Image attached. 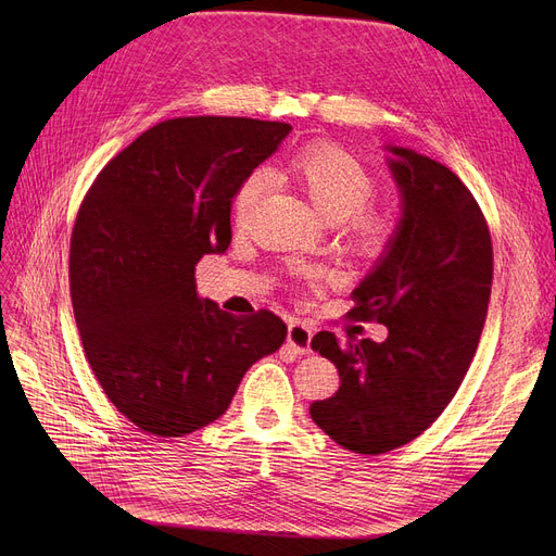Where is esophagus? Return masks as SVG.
<instances>
[{
	"instance_id": "1",
	"label": "esophagus",
	"mask_w": 556,
	"mask_h": 556,
	"mask_svg": "<svg viewBox=\"0 0 556 556\" xmlns=\"http://www.w3.org/2000/svg\"><path fill=\"white\" fill-rule=\"evenodd\" d=\"M311 338H313V331L302 325V323H290L288 325V333H286V342L288 346L295 349V354L304 356L311 352Z\"/></svg>"
}]
</instances>
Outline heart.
Masks as SVG:
<instances>
[{
    "label": "heart",
    "mask_w": 556,
    "mask_h": 556,
    "mask_svg": "<svg viewBox=\"0 0 556 556\" xmlns=\"http://www.w3.org/2000/svg\"><path fill=\"white\" fill-rule=\"evenodd\" d=\"M290 173L308 193L313 207L327 220L340 223L352 218V239L365 254L383 252L396 223L386 212L363 210L374 193V178L365 164L338 146H311L290 160ZM268 187V170L256 168L241 182L233 200V212L245 220Z\"/></svg>",
    "instance_id": "heart-1"
}]
</instances>
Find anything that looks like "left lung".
I'll use <instances>...</instances> for the list:
<instances>
[{
	"label": "left lung",
	"mask_w": 556,
	"mask_h": 556,
	"mask_svg": "<svg viewBox=\"0 0 556 556\" xmlns=\"http://www.w3.org/2000/svg\"><path fill=\"white\" fill-rule=\"evenodd\" d=\"M386 151L401 216L349 315L386 325L388 338L342 344L319 331L311 340L340 374L338 392L315 401L311 417L363 455L413 442L444 413L476 356L493 275L489 227L457 175L413 149Z\"/></svg>",
	"instance_id": "1"
}]
</instances>
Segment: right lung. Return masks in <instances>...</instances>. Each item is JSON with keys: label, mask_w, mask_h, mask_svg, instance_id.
<instances>
[{"label": "right lung", "mask_w": 556, "mask_h": 556, "mask_svg": "<svg viewBox=\"0 0 556 556\" xmlns=\"http://www.w3.org/2000/svg\"><path fill=\"white\" fill-rule=\"evenodd\" d=\"M290 126L180 116L139 135L87 191L72 233L70 290L87 363L137 428L182 437L216 421L286 325L237 317L195 290V263L225 254L231 200Z\"/></svg>", "instance_id": "obj_1"}]
</instances>
